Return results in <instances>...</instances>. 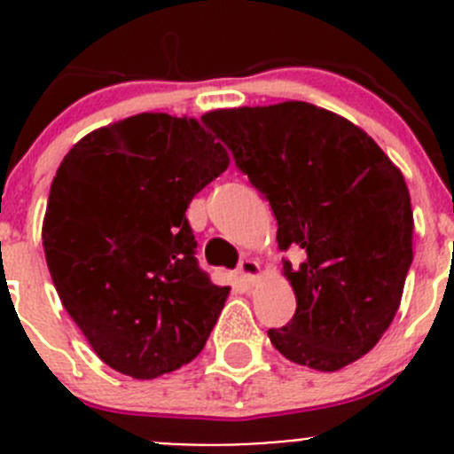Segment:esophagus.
Segmentation results:
<instances>
[{
	"label": "esophagus",
	"mask_w": 454,
	"mask_h": 454,
	"mask_svg": "<svg viewBox=\"0 0 454 454\" xmlns=\"http://www.w3.org/2000/svg\"><path fill=\"white\" fill-rule=\"evenodd\" d=\"M239 274L246 278V281H250V283L256 281V278H259V274H261L259 261L241 259L239 261Z\"/></svg>",
	"instance_id": "obj_1"
}]
</instances>
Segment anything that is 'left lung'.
<instances>
[{"instance_id": "left-lung-1", "label": "left lung", "mask_w": 454, "mask_h": 454, "mask_svg": "<svg viewBox=\"0 0 454 454\" xmlns=\"http://www.w3.org/2000/svg\"><path fill=\"white\" fill-rule=\"evenodd\" d=\"M272 206L296 312L268 329L287 360L338 371L369 354L395 318L413 261L404 176L360 127L303 100L201 116Z\"/></svg>"}]
</instances>
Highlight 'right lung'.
<instances>
[{
	"instance_id": "1",
	"label": "right lung",
	"mask_w": 454,
	"mask_h": 454,
	"mask_svg": "<svg viewBox=\"0 0 454 454\" xmlns=\"http://www.w3.org/2000/svg\"><path fill=\"white\" fill-rule=\"evenodd\" d=\"M228 162L208 127L168 114L100 127L63 158L45 261L63 308L112 369L151 380L204 349L231 287L200 270L186 208Z\"/></svg>"
}]
</instances>
